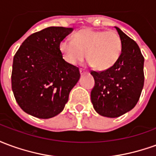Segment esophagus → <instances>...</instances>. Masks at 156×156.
<instances>
[{"label": "esophagus", "instance_id": "obj_1", "mask_svg": "<svg viewBox=\"0 0 156 156\" xmlns=\"http://www.w3.org/2000/svg\"><path fill=\"white\" fill-rule=\"evenodd\" d=\"M79 72H80V73H81V74H84V73H88L87 70L83 69V68H80V69H79Z\"/></svg>", "mask_w": 156, "mask_h": 156}]
</instances>
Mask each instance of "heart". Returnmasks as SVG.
Masks as SVG:
<instances>
[{"label": "heart", "instance_id": "obj_1", "mask_svg": "<svg viewBox=\"0 0 156 156\" xmlns=\"http://www.w3.org/2000/svg\"><path fill=\"white\" fill-rule=\"evenodd\" d=\"M122 42L115 31H94L82 29L75 32L73 40L64 38L60 41L58 49L68 63L76 65L86 57L88 63L98 70L108 69L119 58Z\"/></svg>", "mask_w": 156, "mask_h": 156}]
</instances>
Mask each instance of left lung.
I'll use <instances>...</instances> for the list:
<instances>
[{
    "instance_id": "left-lung-1",
    "label": "left lung",
    "mask_w": 156,
    "mask_h": 156,
    "mask_svg": "<svg viewBox=\"0 0 156 156\" xmlns=\"http://www.w3.org/2000/svg\"><path fill=\"white\" fill-rule=\"evenodd\" d=\"M122 42L120 56L104 71H91V101L102 116L116 118L136 105L144 87V57L135 41L115 27Z\"/></svg>"
}]
</instances>
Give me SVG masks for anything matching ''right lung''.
Returning a JSON list of instances; mask_svg holds the SVG:
<instances>
[{"label":"right lung","instance_id":"right-lung-1","mask_svg":"<svg viewBox=\"0 0 156 156\" xmlns=\"http://www.w3.org/2000/svg\"><path fill=\"white\" fill-rule=\"evenodd\" d=\"M73 28L49 27L30 35L13 58L12 88L27 114L50 119L60 114L80 78L79 68L68 63L58 49Z\"/></svg>","mask_w":156,"mask_h":156}]
</instances>
